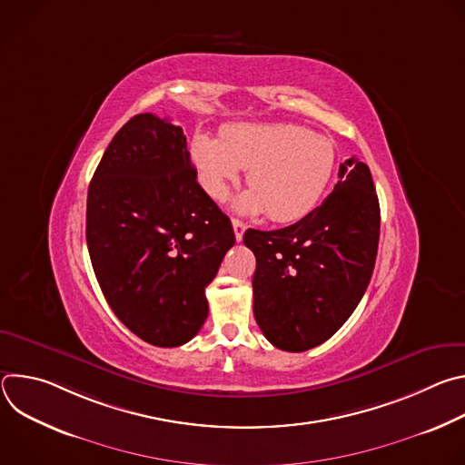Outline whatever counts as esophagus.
<instances>
[{
	"instance_id": "34e87169",
	"label": "esophagus",
	"mask_w": 465,
	"mask_h": 465,
	"mask_svg": "<svg viewBox=\"0 0 465 465\" xmlns=\"http://www.w3.org/2000/svg\"><path fill=\"white\" fill-rule=\"evenodd\" d=\"M232 226H233L235 239H237V241H242V235H244V232H246V224H244L242 221H239V219H233V221H232Z\"/></svg>"
}]
</instances>
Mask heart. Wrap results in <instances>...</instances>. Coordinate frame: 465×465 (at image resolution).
<instances>
[{"instance_id":"heart-1","label":"heart","mask_w":465,"mask_h":465,"mask_svg":"<svg viewBox=\"0 0 465 465\" xmlns=\"http://www.w3.org/2000/svg\"><path fill=\"white\" fill-rule=\"evenodd\" d=\"M191 156L203 187L224 201L230 185L248 169L235 203L241 213H261L274 223H292L314 210L337 165L335 143L309 128L285 123H244L226 128L221 140L198 132Z\"/></svg>"}]
</instances>
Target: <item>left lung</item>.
Listing matches in <instances>:
<instances>
[{
	"instance_id": "obj_1",
	"label": "left lung",
	"mask_w": 465,
	"mask_h": 465,
	"mask_svg": "<svg viewBox=\"0 0 465 465\" xmlns=\"http://www.w3.org/2000/svg\"><path fill=\"white\" fill-rule=\"evenodd\" d=\"M325 201L298 223L246 230L255 255L253 316L283 351H305L333 337L351 316L375 267L381 212L371 173L350 158Z\"/></svg>"
}]
</instances>
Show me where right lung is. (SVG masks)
<instances>
[{"mask_svg": "<svg viewBox=\"0 0 465 465\" xmlns=\"http://www.w3.org/2000/svg\"><path fill=\"white\" fill-rule=\"evenodd\" d=\"M86 242L99 287L132 333L174 348L201 331L206 287L235 235L196 182L180 126L138 114L119 128L88 187Z\"/></svg>", "mask_w": 465, "mask_h": 465, "instance_id": "obj_1", "label": "right lung"}]
</instances>
